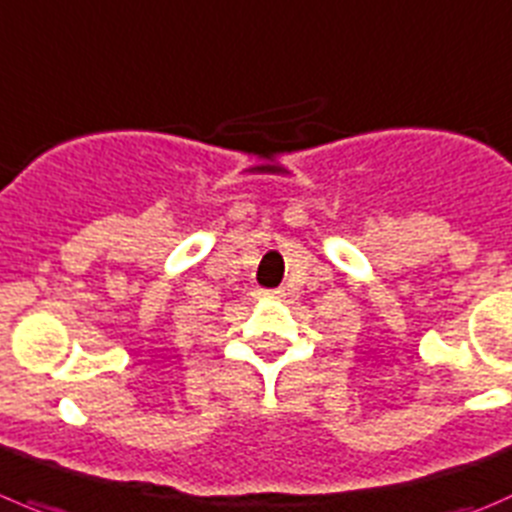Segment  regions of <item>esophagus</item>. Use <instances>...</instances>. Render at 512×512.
<instances>
[{
	"label": "esophagus",
	"mask_w": 512,
	"mask_h": 512,
	"mask_svg": "<svg viewBox=\"0 0 512 512\" xmlns=\"http://www.w3.org/2000/svg\"><path fill=\"white\" fill-rule=\"evenodd\" d=\"M257 295H260V297H282L285 292H282V290H257Z\"/></svg>",
	"instance_id": "esophagus-1"
}]
</instances>
